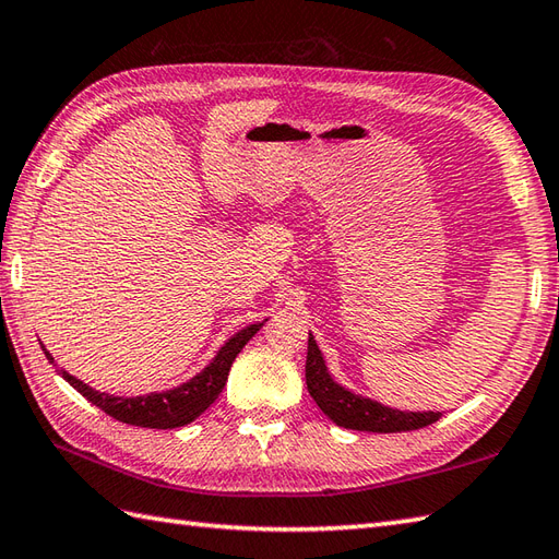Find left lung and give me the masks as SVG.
Returning <instances> with one entry per match:
<instances>
[{
	"instance_id": "obj_1",
	"label": "left lung",
	"mask_w": 559,
	"mask_h": 559,
	"mask_svg": "<svg viewBox=\"0 0 559 559\" xmlns=\"http://www.w3.org/2000/svg\"><path fill=\"white\" fill-rule=\"evenodd\" d=\"M307 391L314 403L329 415L336 425L346 430H365V432H408L420 430L439 420V411H401L389 408L384 403L367 399L362 394L338 384L331 377L322 350H319L314 336L307 338V362H305Z\"/></svg>"
}]
</instances>
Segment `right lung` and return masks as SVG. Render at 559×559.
Instances as JSON below:
<instances>
[{
    "instance_id": "1",
    "label": "right lung",
    "mask_w": 559,
    "mask_h": 559,
    "mask_svg": "<svg viewBox=\"0 0 559 559\" xmlns=\"http://www.w3.org/2000/svg\"><path fill=\"white\" fill-rule=\"evenodd\" d=\"M264 322L249 324L237 331V334H233L218 348V353L213 355V360L204 367V370L197 372L194 377H189L187 382L165 391H151V394H144V396H115V394H108V391H98L88 386L86 382H81L79 377L62 370V367H59L57 372L62 374L81 396H86L93 406H98L100 411L108 413L110 418L127 425H136V427H153V430H173V427H182L197 420L199 415L218 399L225 382H228V372L233 367V360L237 358V353L247 346V341L252 338L261 326H264ZM43 350H45V358L55 362L50 350L45 346Z\"/></svg>"
}]
</instances>
